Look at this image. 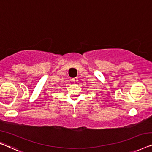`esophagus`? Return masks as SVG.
<instances>
[{
    "instance_id": "34e87169",
    "label": "esophagus",
    "mask_w": 152,
    "mask_h": 152,
    "mask_svg": "<svg viewBox=\"0 0 152 152\" xmlns=\"http://www.w3.org/2000/svg\"><path fill=\"white\" fill-rule=\"evenodd\" d=\"M78 78H72V81H73V82L75 83H76L77 82H78Z\"/></svg>"
}]
</instances>
